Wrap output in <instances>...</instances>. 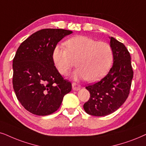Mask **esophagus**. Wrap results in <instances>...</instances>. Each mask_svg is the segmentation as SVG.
Here are the masks:
<instances>
[{
	"label": "esophagus",
	"mask_w": 146,
	"mask_h": 146,
	"mask_svg": "<svg viewBox=\"0 0 146 146\" xmlns=\"http://www.w3.org/2000/svg\"><path fill=\"white\" fill-rule=\"evenodd\" d=\"M72 88H73V90L78 91L81 89V85L78 84V83H72Z\"/></svg>",
	"instance_id": "34e87169"
}]
</instances>
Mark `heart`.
Here are the masks:
<instances>
[{"instance_id": "b5f03b06", "label": "heart", "mask_w": 146, "mask_h": 146, "mask_svg": "<svg viewBox=\"0 0 146 146\" xmlns=\"http://www.w3.org/2000/svg\"><path fill=\"white\" fill-rule=\"evenodd\" d=\"M65 45L66 48L56 46L52 54L54 65L61 75H67L75 61L78 68L72 75L74 79L96 81L110 71L113 61V51L108 42L80 35L69 38Z\"/></svg>"}]
</instances>
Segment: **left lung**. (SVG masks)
I'll return each mask as SVG.
<instances>
[{
  "label": "left lung",
  "mask_w": 146,
  "mask_h": 146,
  "mask_svg": "<svg viewBox=\"0 0 146 146\" xmlns=\"http://www.w3.org/2000/svg\"><path fill=\"white\" fill-rule=\"evenodd\" d=\"M113 51V63L109 73L100 81L85 87L90 98L83 108L87 113L105 116L118 110L127 100L131 88L133 71L131 56L123 43L110 37Z\"/></svg>",
  "instance_id": "8db88e82"
}]
</instances>
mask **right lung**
<instances>
[{
    "label": "right lung",
    "instance_id": "1",
    "mask_svg": "<svg viewBox=\"0 0 146 146\" xmlns=\"http://www.w3.org/2000/svg\"><path fill=\"white\" fill-rule=\"evenodd\" d=\"M72 33L61 29H41L17 49L13 62V89L19 102L31 113H53L71 91V82L56 69L52 54L58 42Z\"/></svg>",
    "mask_w": 146,
    "mask_h": 146
}]
</instances>
